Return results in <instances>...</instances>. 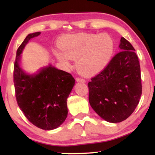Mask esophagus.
Returning a JSON list of instances; mask_svg holds the SVG:
<instances>
[{
	"label": "esophagus",
	"instance_id": "obj_1",
	"mask_svg": "<svg viewBox=\"0 0 155 155\" xmlns=\"http://www.w3.org/2000/svg\"><path fill=\"white\" fill-rule=\"evenodd\" d=\"M76 81H77L78 82H85V80L82 79V78H76Z\"/></svg>",
	"mask_w": 155,
	"mask_h": 155
}]
</instances>
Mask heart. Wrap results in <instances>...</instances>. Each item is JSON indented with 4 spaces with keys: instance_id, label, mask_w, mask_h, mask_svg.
<instances>
[{
    "instance_id": "1",
    "label": "heart",
    "mask_w": 155,
    "mask_h": 155,
    "mask_svg": "<svg viewBox=\"0 0 155 155\" xmlns=\"http://www.w3.org/2000/svg\"><path fill=\"white\" fill-rule=\"evenodd\" d=\"M59 47L61 51H56L55 54L61 63L68 65L71 59H76L77 71L88 76L97 73L107 64L114 53V41L107 33H78L63 36Z\"/></svg>"
}]
</instances>
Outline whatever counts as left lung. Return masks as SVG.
<instances>
[{"mask_svg": "<svg viewBox=\"0 0 155 155\" xmlns=\"http://www.w3.org/2000/svg\"><path fill=\"white\" fill-rule=\"evenodd\" d=\"M121 51L89 82V101L106 121L120 123L135 111L142 94L140 67L131 44L121 37Z\"/></svg>", "mask_w": 155, "mask_h": 155, "instance_id": "8db88e82", "label": "left lung"}]
</instances>
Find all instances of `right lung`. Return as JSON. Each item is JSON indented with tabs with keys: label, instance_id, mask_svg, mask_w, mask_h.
<instances>
[{
	"label": "right lung",
	"instance_id": "1",
	"mask_svg": "<svg viewBox=\"0 0 155 155\" xmlns=\"http://www.w3.org/2000/svg\"><path fill=\"white\" fill-rule=\"evenodd\" d=\"M40 34H29L17 51L14 84L17 101L25 117L38 128L50 130L58 128L67 118V99L75 81L71 74L51 64L33 74L22 68L23 50L29 40Z\"/></svg>",
	"mask_w": 155,
	"mask_h": 155
}]
</instances>
